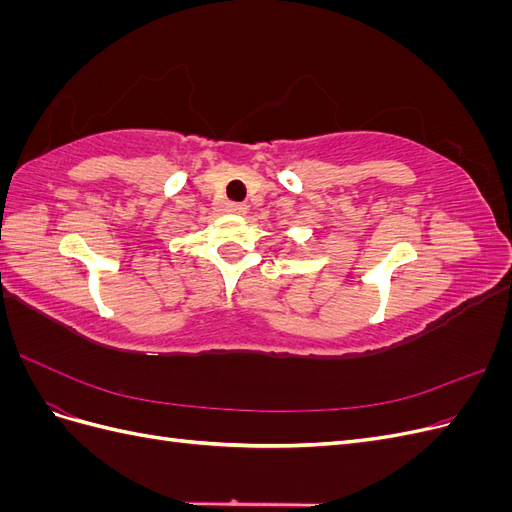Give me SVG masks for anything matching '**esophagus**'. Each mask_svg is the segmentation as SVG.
Masks as SVG:
<instances>
[{
  "label": "esophagus",
  "mask_w": 512,
  "mask_h": 512,
  "mask_svg": "<svg viewBox=\"0 0 512 512\" xmlns=\"http://www.w3.org/2000/svg\"><path fill=\"white\" fill-rule=\"evenodd\" d=\"M228 211L235 213V215H245V213H247V207H245V205H239V203H230V205H228Z\"/></svg>",
  "instance_id": "1"
}]
</instances>
